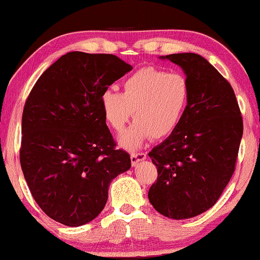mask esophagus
<instances>
[{
    "label": "esophagus",
    "instance_id": "obj_1",
    "mask_svg": "<svg viewBox=\"0 0 260 260\" xmlns=\"http://www.w3.org/2000/svg\"><path fill=\"white\" fill-rule=\"evenodd\" d=\"M130 157H131V164H133V166H136L138 162L146 160L147 154L146 153H133Z\"/></svg>",
    "mask_w": 260,
    "mask_h": 260
}]
</instances>
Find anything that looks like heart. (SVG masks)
<instances>
[{
    "mask_svg": "<svg viewBox=\"0 0 260 260\" xmlns=\"http://www.w3.org/2000/svg\"><path fill=\"white\" fill-rule=\"evenodd\" d=\"M190 87L180 74H167L155 68H142L127 76L123 93L104 90L100 106L106 123L122 133L133 118V127L119 138L120 146L137 149L151 136L160 140L179 126L186 112Z\"/></svg>",
    "mask_w": 260,
    "mask_h": 260,
    "instance_id": "heart-1",
    "label": "heart"
}]
</instances>
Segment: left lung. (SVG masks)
<instances>
[{"instance_id":"8db88e82","label":"left lung","mask_w":260,"mask_h":260,"mask_svg":"<svg viewBox=\"0 0 260 260\" xmlns=\"http://www.w3.org/2000/svg\"><path fill=\"white\" fill-rule=\"evenodd\" d=\"M160 58L183 69L190 99L179 126L148 154L157 168L148 198L161 215L184 220L220 198L234 173L244 124L233 88L207 59L191 52Z\"/></svg>"}]
</instances>
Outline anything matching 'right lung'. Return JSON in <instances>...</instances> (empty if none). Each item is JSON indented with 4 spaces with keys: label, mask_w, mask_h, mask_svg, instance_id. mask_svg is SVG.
<instances>
[{
    "label": "right lung",
    "mask_w": 260,
    "mask_h": 260,
    "mask_svg": "<svg viewBox=\"0 0 260 260\" xmlns=\"http://www.w3.org/2000/svg\"><path fill=\"white\" fill-rule=\"evenodd\" d=\"M133 69L114 55L68 52L42 74L22 113L20 164L40 209L79 227L103 211L114 178L131 167L116 149L100 96Z\"/></svg>",
    "instance_id": "1"
}]
</instances>
